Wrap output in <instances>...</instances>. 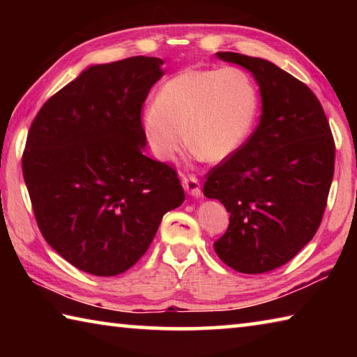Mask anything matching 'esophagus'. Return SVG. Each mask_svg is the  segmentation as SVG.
Wrapping results in <instances>:
<instances>
[{
    "instance_id": "esophagus-1",
    "label": "esophagus",
    "mask_w": 357,
    "mask_h": 357,
    "mask_svg": "<svg viewBox=\"0 0 357 357\" xmlns=\"http://www.w3.org/2000/svg\"><path fill=\"white\" fill-rule=\"evenodd\" d=\"M183 185L185 192L192 197H200L202 195V187H200V181H198L193 174H189V176L183 178Z\"/></svg>"
}]
</instances>
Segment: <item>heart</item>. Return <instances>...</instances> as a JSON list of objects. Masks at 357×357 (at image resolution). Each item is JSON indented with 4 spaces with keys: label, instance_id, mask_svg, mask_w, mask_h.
Segmentation results:
<instances>
[{
    "label": "heart",
    "instance_id": "b5f03b06",
    "mask_svg": "<svg viewBox=\"0 0 357 357\" xmlns=\"http://www.w3.org/2000/svg\"><path fill=\"white\" fill-rule=\"evenodd\" d=\"M258 107L257 88L239 68H189L162 84L142 128L160 160H172L185 142L208 162L236 153L249 137Z\"/></svg>",
    "mask_w": 357,
    "mask_h": 357
}]
</instances>
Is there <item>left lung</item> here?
I'll use <instances>...</instances> for the list:
<instances>
[{
    "instance_id": "8db88e82",
    "label": "left lung",
    "mask_w": 357,
    "mask_h": 357,
    "mask_svg": "<svg viewBox=\"0 0 357 357\" xmlns=\"http://www.w3.org/2000/svg\"><path fill=\"white\" fill-rule=\"evenodd\" d=\"M217 56L252 72L263 113L249 140L206 174L203 193L229 213L214 250L238 273H269L315 236L334 178V137L305 83L261 58Z\"/></svg>"
}]
</instances>
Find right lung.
I'll return each instance as SVG.
<instances>
[{
	"mask_svg": "<svg viewBox=\"0 0 357 357\" xmlns=\"http://www.w3.org/2000/svg\"><path fill=\"white\" fill-rule=\"evenodd\" d=\"M162 64L132 56L91 66L29 128L22 168L36 222L52 249L88 274L132 268L185 198L176 170L143 154L142 108Z\"/></svg>",
	"mask_w": 357,
	"mask_h": 357,
	"instance_id": "obj_1",
	"label": "right lung"
}]
</instances>
